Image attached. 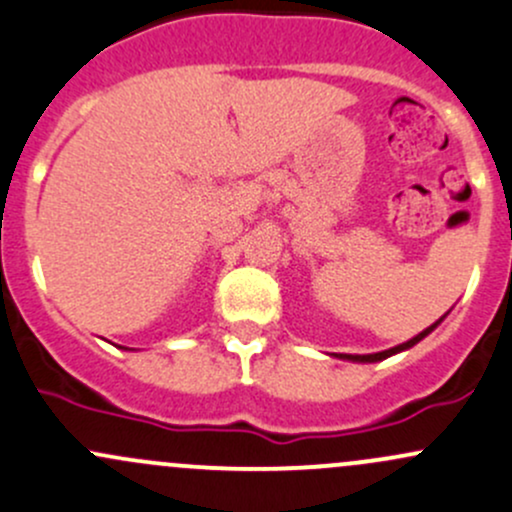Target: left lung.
<instances>
[{
    "label": "left lung",
    "mask_w": 512,
    "mask_h": 512,
    "mask_svg": "<svg viewBox=\"0 0 512 512\" xmlns=\"http://www.w3.org/2000/svg\"><path fill=\"white\" fill-rule=\"evenodd\" d=\"M444 316H446V314H444ZM444 316H441V319L437 321V324H432V326H429V328H424L422 333H417V336L410 338V341H407V343H400V346L390 348V351L368 353V355H348V353H338V358H343V360H353V363H378V360H385V358H390V355H395V353H400V351H407V348L417 346V343L422 341L424 336H429V333H432L434 328H437V326L441 324V321H444Z\"/></svg>",
    "instance_id": "left-lung-1"
}]
</instances>
